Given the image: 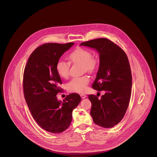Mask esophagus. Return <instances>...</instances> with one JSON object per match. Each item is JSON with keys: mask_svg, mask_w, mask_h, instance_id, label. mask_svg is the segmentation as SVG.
<instances>
[{"mask_svg": "<svg viewBox=\"0 0 157 157\" xmlns=\"http://www.w3.org/2000/svg\"><path fill=\"white\" fill-rule=\"evenodd\" d=\"M80 96H81V98H82V99L86 98V95L84 94H80Z\"/></svg>", "mask_w": 157, "mask_h": 157, "instance_id": "34e87169", "label": "esophagus"}]
</instances>
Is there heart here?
<instances>
[{
	"label": "heart",
	"instance_id": "obj_1",
	"mask_svg": "<svg viewBox=\"0 0 157 157\" xmlns=\"http://www.w3.org/2000/svg\"><path fill=\"white\" fill-rule=\"evenodd\" d=\"M70 63H82L83 71L93 73L97 69L98 61L92 56V53L84 48H77L72 52L68 56ZM57 74L63 78H67L70 74V63L63 60H59L55 65ZM90 82V78L87 75L74 77L67 83V87L69 92L82 93L87 89Z\"/></svg>",
	"mask_w": 157,
	"mask_h": 157
}]
</instances>
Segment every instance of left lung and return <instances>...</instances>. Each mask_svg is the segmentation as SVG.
<instances>
[{"label":"left lung","instance_id":"obj_1","mask_svg":"<svg viewBox=\"0 0 157 157\" xmlns=\"http://www.w3.org/2000/svg\"><path fill=\"white\" fill-rule=\"evenodd\" d=\"M80 45L95 48L99 53V68L92 87L105 93L99 99L88 95L93 121L103 128H113L123 119L130 101L132 75L128 56L121 48L107 38Z\"/></svg>","mask_w":157,"mask_h":157}]
</instances>
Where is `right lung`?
Segmentation results:
<instances>
[{"mask_svg": "<svg viewBox=\"0 0 157 157\" xmlns=\"http://www.w3.org/2000/svg\"><path fill=\"white\" fill-rule=\"evenodd\" d=\"M74 43H45L31 53L23 74V92L33 117L43 129L59 133L71 122L72 111L81 101L76 93L67 95L63 102L57 94L62 92V79L55 65Z\"/></svg>", "mask_w": 157, "mask_h": 157, "instance_id": "add662e5", "label": "right lung"}]
</instances>
